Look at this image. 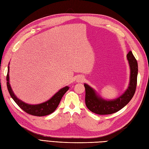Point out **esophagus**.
<instances>
[{"instance_id":"1","label":"esophagus","mask_w":149,"mask_h":149,"mask_svg":"<svg viewBox=\"0 0 149 149\" xmlns=\"http://www.w3.org/2000/svg\"><path fill=\"white\" fill-rule=\"evenodd\" d=\"M84 79V78L83 76H79L78 77H77V78H76V81L78 83H81L83 81Z\"/></svg>"}]
</instances>
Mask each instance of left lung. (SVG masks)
<instances>
[{
  "label": "left lung",
  "instance_id": "8db88e82",
  "mask_svg": "<svg viewBox=\"0 0 149 149\" xmlns=\"http://www.w3.org/2000/svg\"><path fill=\"white\" fill-rule=\"evenodd\" d=\"M130 67V81L129 86L125 92L112 100H105L97 93L95 89L86 83L84 86L86 91L85 102L89 110L100 115L111 114L119 111L131 100L136 92L138 74L137 61L131 51L127 55Z\"/></svg>",
  "mask_w": 149,
  "mask_h": 149
}]
</instances>
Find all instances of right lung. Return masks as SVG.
Returning <instances> with one entry per match:
<instances>
[{
    "label": "right lung",
    "instance_id": "right-lung-1",
    "mask_svg": "<svg viewBox=\"0 0 149 149\" xmlns=\"http://www.w3.org/2000/svg\"><path fill=\"white\" fill-rule=\"evenodd\" d=\"M9 64L10 63H8V71L7 75V86L11 97L16 102L17 104L22 110L26 112V113L35 116H47L52 114V112L55 111L58 105H59L62 97L63 96L65 93L69 89L70 87L66 86L60 89L49 100L44 102L37 104H30L25 103V102L22 101L20 99L18 98L12 91L9 81Z\"/></svg>",
    "mask_w": 149,
    "mask_h": 149
}]
</instances>
